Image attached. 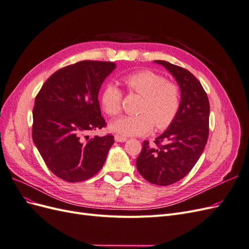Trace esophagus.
<instances>
[{"label": "esophagus", "instance_id": "obj_1", "mask_svg": "<svg viewBox=\"0 0 249 249\" xmlns=\"http://www.w3.org/2000/svg\"><path fill=\"white\" fill-rule=\"evenodd\" d=\"M114 139H115V141H116V142H124V141H126V140H127L125 137H124V136H120V135H115V136H114Z\"/></svg>", "mask_w": 249, "mask_h": 249}]
</instances>
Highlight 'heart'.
I'll return each mask as SVG.
<instances>
[{"label":"heart","instance_id":"b5f03b06","mask_svg":"<svg viewBox=\"0 0 249 249\" xmlns=\"http://www.w3.org/2000/svg\"><path fill=\"white\" fill-rule=\"evenodd\" d=\"M130 92L142 97L136 115H124L110 123V130L120 136L130 137L144 135L153 129L163 130L176 119L180 108L182 94L176 83L150 71H135L122 79ZM103 110L115 116L122 110L123 92L112 83L104 86L101 92Z\"/></svg>","mask_w":249,"mask_h":249}]
</instances>
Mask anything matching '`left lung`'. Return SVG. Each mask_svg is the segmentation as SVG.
<instances>
[{
    "label": "left lung",
    "mask_w": 249,
    "mask_h": 249,
    "mask_svg": "<svg viewBox=\"0 0 249 249\" xmlns=\"http://www.w3.org/2000/svg\"><path fill=\"white\" fill-rule=\"evenodd\" d=\"M155 62L176 78L182 102L176 119L154 144L143 142L136 165L147 182L168 186L186 177L201 156L209 136L210 104L200 82L189 71L163 60Z\"/></svg>",
    "instance_id": "8db88e82"
}]
</instances>
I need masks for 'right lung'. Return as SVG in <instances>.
I'll list each match as a JSON object with an SVG mask.
<instances>
[{
	"label": "right lung",
	"instance_id": "obj_1",
	"mask_svg": "<svg viewBox=\"0 0 249 249\" xmlns=\"http://www.w3.org/2000/svg\"><path fill=\"white\" fill-rule=\"evenodd\" d=\"M116 64L84 60L60 69L35 97L32 138L49 169L66 182L78 183L101 170L111 134L85 140V134L106 126L99 95L104 80Z\"/></svg>",
	"mask_w": 249,
	"mask_h": 249
}]
</instances>
